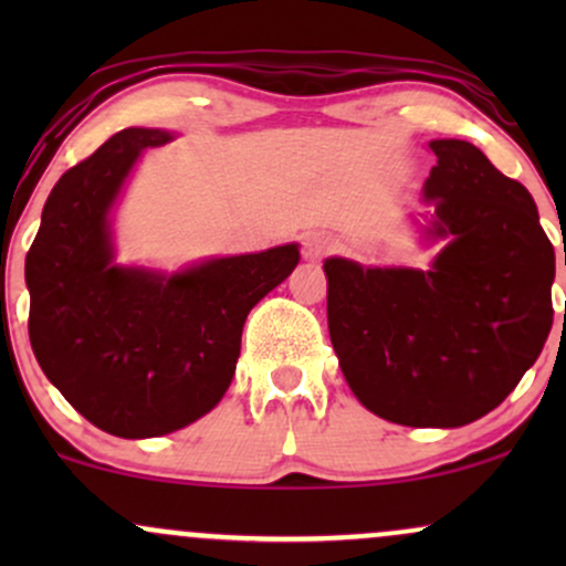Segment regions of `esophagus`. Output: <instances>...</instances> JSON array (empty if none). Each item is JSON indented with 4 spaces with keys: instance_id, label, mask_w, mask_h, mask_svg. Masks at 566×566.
I'll list each match as a JSON object with an SVG mask.
<instances>
[{
    "instance_id": "obj_1",
    "label": "esophagus",
    "mask_w": 566,
    "mask_h": 566,
    "mask_svg": "<svg viewBox=\"0 0 566 566\" xmlns=\"http://www.w3.org/2000/svg\"><path fill=\"white\" fill-rule=\"evenodd\" d=\"M333 237L327 231H305L303 233V258L305 261H322L333 252Z\"/></svg>"
}]
</instances>
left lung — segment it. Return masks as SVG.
I'll list each match as a JSON object with an SVG mask.
<instances>
[{"mask_svg": "<svg viewBox=\"0 0 566 566\" xmlns=\"http://www.w3.org/2000/svg\"><path fill=\"white\" fill-rule=\"evenodd\" d=\"M431 271L329 258L327 324L350 391L378 418L458 428L492 412L554 324V244L532 193L465 140H431ZM566 263V261H564Z\"/></svg>", "mask_w": 566, "mask_h": 566, "instance_id": "1", "label": "left lung"}]
</instances>
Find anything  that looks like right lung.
<instances>
[{"mask_svg": "<svg viewBox=\"0 0 566 566\" xmlns=\"http://www.w3.org/2000/svg\"><path fill=\"white\" fill-rule=\"evenodd\" d=\"M170 133L122 129L61 175L25 255L39 367L101 431H178L223 399L250 308L297 265V247L220 258L170 279L112 263L108 210L143 148Z\"/></svg>", "mask_w": 566, "mask_h": 566, "instance_id": "obj_1", "label": "right lung"}]
</instances>
